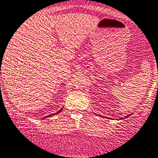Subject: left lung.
<instances>
[{
  "mask_svg": "<svg viewBox=\"0 0 158 158\" xmlns=\"http://www.w3.org/2000/svg\"><path fill=\"white\" fill-rule=\"evenodd\" d=\"M128 116H129V115H128ZM128 116H126V117H127H127H128Z\"/></svg>",
  "mask_w": 158,
  "mask_h": 158,
  "instance_id": "left-lung-1",
  "label": "left lung"
}]
</instances>
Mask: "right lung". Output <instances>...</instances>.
I'll use <instances>...</instances> for the list:
<instances>
[{
  "mask_svg": "<svg viewBox=\"0 0 158 158\" xmlns=\"http://www.w3.org/2000/svg\"><path fill=\"white\" fill-rule=\"evenodd\" d=\"M62 110V108L61 109H60V110H59V111H58V112H57V113H53V114H52V115H48V116H46V117H50V116H51V115H54L55 114H57V113H59L60 112V111H61Z\"/></svg>",
  "mask_w": 158,
  "mask_h": 158,
  "instance_id": "right-lung-1",
  "label": "right lung"
}]
</instances>
